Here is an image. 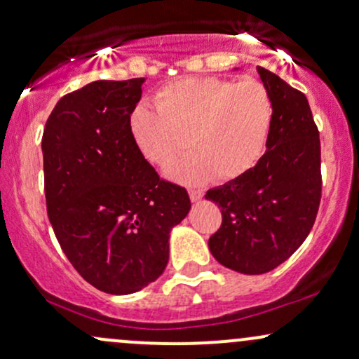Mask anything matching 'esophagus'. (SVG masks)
<instances>
[{"label":"esophagus","instance_id":"obj_1","mask_svg":"<svg viewBox=\"0 0 359 359\" xmlns=\"http://www.w3.org/2000/svg\"><path fill=\"white\" fill-rule=\"evenodd\" d=\"M189 196H191L192 203H197V201L203 199L204 191H201V189H189Z\"/></svg>","mask_w":359,"mask_h":359}]
</instances>
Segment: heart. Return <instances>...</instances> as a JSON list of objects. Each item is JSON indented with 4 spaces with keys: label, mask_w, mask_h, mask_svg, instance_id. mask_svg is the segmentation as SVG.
Instances as JSON below:
<instances>
[{
    "label": "heart",
    "mask_w": 359,
    "mask_h": 359,
    "mask_svg": "<svg viewBox=\"0 0 359 359\" xmlns=\"http://www.w3.org/2000/svg\"><path fill=\"white\" fill-rule=\"evenodd\" d=\"M155 108L140 104L130 131L143 156L167 167L185 147L192 148L168 170L184 182L233 180L255 167L269 143L273 102L259 81L187 77L155 96Z\"/></svg>",
    "instance_id": "b5f03b06"
}]
</instances>
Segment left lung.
<instances>
[{"mask_svg": "<svg viewBox=\"0 0 359 359\" xmlns=\"http://www.w3.org/2000/svg\"><path fill=\"white\" fill-rule=\"evenodd\" d=\"M273 102L266 154L253 168L205 199L222 222L209 238L212 257L246 275L273 270L302 245L316 222L323 192L320 140L306 94L257 67Z\"/></svg>", "mask_w": 359, "mask_h": 359, "instance_id": "8db88e82", "label": "left lung"}]
</instances>
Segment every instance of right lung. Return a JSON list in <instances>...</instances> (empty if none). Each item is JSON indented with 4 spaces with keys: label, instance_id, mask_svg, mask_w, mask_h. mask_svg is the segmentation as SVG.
Instances as JSON below:
<instances>
[{
    "label": "right lung",
    "instance_id": "1",
    "mask_svg": "<svg viewBox=\"0 0 359 359\" xmlns=\"http://www.w3.org/2000/svg\"><path fill=\"white\" fill-rule=\"evenodd\" d=\"M145 77L94 81L65 94L42 137L47 214L79 275L106 294L155 282L168 233L187 216L184 187L162 179L130 131Z\"/></svg>",
    "mask_w": 359,
    "mask_h": 359
}]
</instances>
